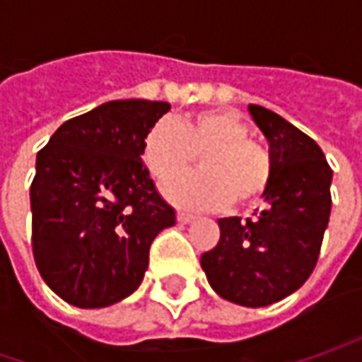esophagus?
I'll return each mask as SVG.
<instances>
[{
    "label": "esophagus",
    "instance_id": "1",
    "mask_svg": "<svg viewBox=\"0 0 362 362\" xmlns=\"http://www.w3.org/2000/svg\"><path fill=\"white\" fill-rule=\"evenodd\" d=\"M177 219H179V223H191L195 216H191V214H185V211H179L177 214Z\"/></svg>",
    "mask_w": 362,
    "mask_h": 362
}]
</instances>
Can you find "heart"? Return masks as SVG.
Listing matches in <instances>:
<instances>
[{"instance_id": "b5f03b06", "label": "heart", "mask_w": 362, "mask_h": 362, "mask_svg": "<svg viewBox=\"0 0 362 362\" xmlns=\"http://www.w3.org/2000/svg\"><path fill=\"white\" fill-rule=\"evenodd\" d=\"M202 156V174L171 177L163 195L187 209H221L257 199L272 179V155L250 139L247 124L226 110H203L177 122H155L143 143V160L155 179H167Z\"/></svg>"}]
</instances>
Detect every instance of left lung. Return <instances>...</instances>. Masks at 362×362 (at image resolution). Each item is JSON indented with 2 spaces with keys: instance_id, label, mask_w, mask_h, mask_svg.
<instances>
[{
  "instance_id": "8db88e82",
  "label": "left lung",
  "mask_w": 362,
  "mask_h": 362,
  "mask_svg": "<svg viewBox=\"0 0 362 362\" xmlns=\"http://www.w3.org/2000/svg\"><path fill=\"white\" fill-rule=\"evenodd\" d=\"M268 139L270 185L254 217H223L219 242L202 256L207 282L221 298L259 308L290 296L313 274L330 217V183L322 148L280 115L247 106Z\"/></svg>"
}]
</instances>
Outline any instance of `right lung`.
<instances>
[{"instance_id": "1", "label": "right lung", "mask_w": 362, "mask_h": 362, "mask_svg": "<svg viewBox=\"0 0 362 362\" xmlns=\"http://www.w3.org/2000/svg\"><path fill=\"white\" fill-rule=\"evenodd\" d=\"M169 103L110 100L66 120L37 153L30 187L40 276L68 304L105 308L131 296L175 209L141 159Z\"/></svg>"}]
</instances>
